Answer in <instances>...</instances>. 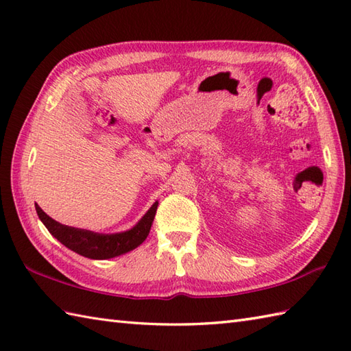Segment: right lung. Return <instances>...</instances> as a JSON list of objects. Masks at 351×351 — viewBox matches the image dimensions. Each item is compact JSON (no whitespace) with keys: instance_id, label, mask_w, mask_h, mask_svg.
Listing matches in <instances>:
<instances>
[{"instance_id":"1","label":"right lung","mask_w":351,"mask_h":351,"mask_svg":"<svg viewBox=\"0 0 351 351\" xmlns=\"http://www.w3.org/2000/svg\"><path fill=\"white\" fill-rule=\"evenodd\" d=\"M158 202H155L149 211L143 215L136 226L121 234H96L92 230L78 229L72 226H66L52 220L48 214L42 211V208L36 204V211L43 225L54 235L58 241L64 244L66 247L73 250L81 256L90 259H108L122 255V253L136 249L146 240L151 230L152 221L155 217Z\"/></svg>"}]
</instances>
